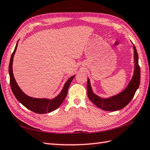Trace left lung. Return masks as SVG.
Here are the masks:
<instances>
[{"instance_id":"8db88e82","label":"left lung","mask_w":150,"mask_h":150,"mask_svg":"<svg viewBox=\"0 0 150 150\" xmlns=\"http://www.w3.org/2000/svg\"><path fill=\"white\" fill-rule=\"evenodd\" d=\"M133 45L134 50V72L132 78L122 92L108 98H102L93 92L89 79L87 78V95L88 98L98 108L104 111H118L126 107L132 100L138 89L140 81V70L139 66V56L135 45Z\"/></svg>"}]
</instances>
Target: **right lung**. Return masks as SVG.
Listing matches in <instances>:
<instances>
[{"label":"right lung","mask_w":150,"mask_h":150,"mask_svg":"<svg viewBox=\"0 0 150 150\" xmlns=\"http://www.w3.org/2000/svg\"><path fill=\"white\" fill-rule=\"evenodd\" d=\"M19 41V40H18V41ZM18 41L15 47L13 52L11 54L10 65H9V74H10V86L12 92H13L17 100L21 103H22L25 108L30 109V111L35 112V113L45 114L54 111L62 105L64 100L65 99L67 93H68L69 87L71 85L73 78H74L75 75L71 76V78L68 79V80L64 84L62 90L61 91L59 94L52 99L37 98L28 96L19 87V85L15 81L13 73V61L15 53L17 48Z\"/></svg>","instance_id":"obj_1"}]
</instances>
